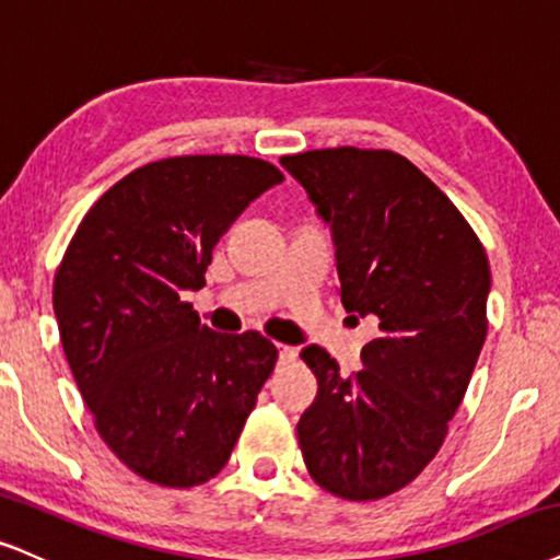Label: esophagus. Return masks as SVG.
<instances>
[{
	"instance_id": "1",
	"label": "esophagus",
	"mask_w": 560,
	"mask_h": 560,
	"mask_svg": "<svg viewBox=\"0 0 560 560\" xmlns=\"http://www.w3.org/2000/svg\"><path fill=\"white\" fill-rule=\"evenodd\" d=\"M294 357H298V349H294V347H279V362H281V365L292 362Z\"/></svg>"
}]
</instances>
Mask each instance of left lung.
<instances>
[{"label":"left lung","mask_w":560,"mask_h":560,"mask_svg":"<svg viewBox=\"0 0 560 560\" xmlns=\"http://www.w3.org/2000/svg\"><path fill=\"white\" fill-rule=\"evenodd\" d=\"M281 166L331 224L349 320L375 328L349 378L326 349H302L318 378L298 422L302 456L328 493L378 501L446 441L488 334V255L459 208L399 153L320 148Z\"/></svg>","instance_id":"8db88e82"}]
</instances>
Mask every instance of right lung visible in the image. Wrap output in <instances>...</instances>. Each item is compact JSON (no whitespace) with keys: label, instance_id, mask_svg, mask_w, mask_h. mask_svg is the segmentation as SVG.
Masks as SVG:
<instances>
[{"label":"right lung","instance_id":"right-lung-1","mask_svg":"<svg viewBox=\"0 0 560 560\" xmlns=\"http://www.w3.org/2000/svg\"><path fill=\"white\" fill-rule=\"evenodd\" d=\"M284 174L250 156H174L109 187L54 276V315L101 441L164 488L224 469L276 365L258 331L215 334L187 292L221 234Z\"/></svg>","mask_w":560,"mask_h":560}]
</instances>
